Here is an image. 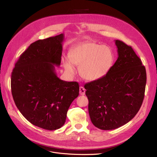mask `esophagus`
<instances>
[{"instance_id": "34e87169", "label": "esophagus", "mask_w": 157, "mask_h": 157, "mask_svg": "<svg viewBox=\"0 0 157 157\" xmlns=\"http://www.w3.org/2000/svg\"><path fill=\"white\" fill-rule=\"evenodd\" d=\"M79 94L81 95H84L85 94V89L83 86L79 87Z\"/></svg>"}]
</instances>
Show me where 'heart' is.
<instances>
[{
  "label": "heart",
  "instance_id": "b5f03b06",
  "mask_svg": "<svg viewBox=\"0 0 157 157\" xmlns=\"http://www.w3.org/2000/svg\"><path fill=\"white\" fill-rule=\"evenodd\" d=\"M111 49L105 46L94 43L78 45L71 53V56L65 57L62 63L65 72L69 76L76 72L75 64L80 65L81 76L90 81H94L104 76L113 63Z\"/></svg>",
  "mask_w": 157,
  "mask_h": 157
}]
</instances>
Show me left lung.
Returning <instances> with one entry per match:
<instances>
[{
	"mask_svg": "<svg viewBox=\"0 0 157 157\" xmlns=\"http://www.w3.org/2000/svg\"><path fill=\"white\" fill-rule=\"evenodd\" d=\"M118 57L104 76L85 85L88 112L94 125L113 130L126 124L141 108L146 72L132 48L115 40Z\"/></svg>",
	"mask_w": 157,
	"mask_h": 157,
	"instance_id": "8db88e82",
	"label": "left lung"
}]
</instances>
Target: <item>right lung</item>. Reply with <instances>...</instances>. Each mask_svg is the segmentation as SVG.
Masks as SVG:
<instances>
[{"label":"right lung","mask_w":157,"mask_h":157,"mask_svg":"<svg viewBox=\"0 0 157 157\" xmlns=\"http://www.w3.org/2000/svg\"><path fill=\"white\" fill-rule=\"evenodd\" d=\"M64 36L38 40L20 56L11 74L14 103L32 124L45 130L62 127L72 101L79 95L76 81L57 77L55 66L61 63Z\"/></svg>","instance_id":"right-lung-1"}]
</instances>
